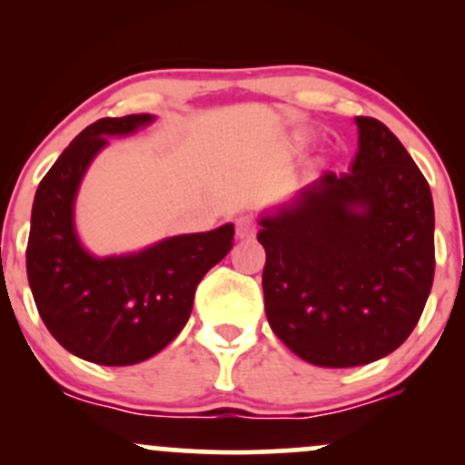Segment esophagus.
<instances>
[{
	"label": "esophagus",
	"instance_id": "1",
	"mask_svg": "<svg viewBox=\"0 0 465 465\" xmlns=\"http://www.w3.org/2000/svg\"><path fill=\"white\" fill-rule=\"evenodd\" d=\"M236 236L240 240H251L255 236V223L249 216H240L236 221Z\"/></svg>",
	"mask_w": 465,
	"mask_h": 465
}]
</instances>
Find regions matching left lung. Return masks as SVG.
<instances>
[{"instance_id":"left-lung-1","label":"left lung","mask_w":465,"mask_h":465,"mask_svg":"<svg viewBox=\"0 0 465 465\" xmlns=\"http://www.w3.org/2000/svg\"><path fill=\"white\" fill-rule=\"evenodd\" d=\"M356 126L350 173H325L258 221L266 319L319 367L367 365L398 350L435 275L424 174L376 117H356Z\"/></svg>"}]
</instances>
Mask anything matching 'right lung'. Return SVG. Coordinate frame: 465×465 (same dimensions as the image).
Listing matches in <instances>:
<instances>
[{"instance_id": "1", "label": "right lung", "mask_w": 465, "mask_h": 465, "mask_svg": "<svg viewBox=\"0 0 465 465\" xmlns=\"http://www.w3.org/2000/svg\"><path fill=\"white\" fill-rule=\"evenodd\" d=\"M148 114L103 117L76 135L32 203L25 269L36 311L58 343L95 365H135L162 351L188 323L203 275L233 247V225L163 238L124 255L89 253L74 203L106 137L131 135Z\"/></svg>"}]
</instances>
